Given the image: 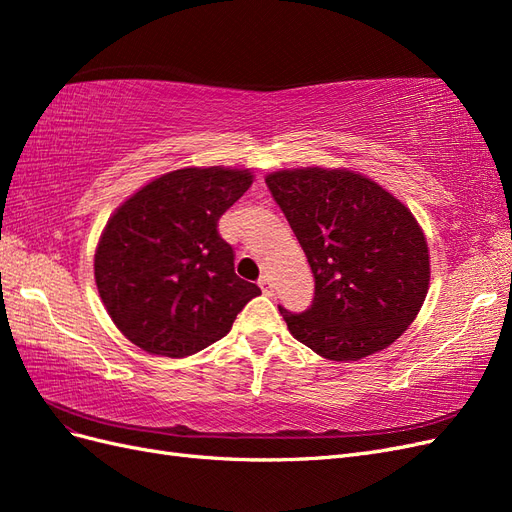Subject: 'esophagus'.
Returning <instances> with one entry per match:
<instances>
[{
    "instance_id": "34e87169",
    "label": "esophagus",
    "mask_w": 512,
    "mask_h": 512,
    "mask_svg": "<svg viewBox=\"0 0 512 512\" xmlns=\"http://www.w3.org/2000/svg\"><path fill=\"white\" fill-rule=\"evenodd\" d=\"M258 286L262 288V292H265V294H273V282H271V275H262L260 277V280H258Z\"/></svg>"
}]
</instances>
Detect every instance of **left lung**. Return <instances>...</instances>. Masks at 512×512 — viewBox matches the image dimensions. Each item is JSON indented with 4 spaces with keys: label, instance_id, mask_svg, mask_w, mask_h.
Returning <instances> with one entry per match:
<instances>
[{
    "label": "left lung",
    "instance_id": "1",
    "mask_svg": "<svg viewBox=\"0 0 512 512\" xmlns=\"http://www.w3.org/2000/svg\"><path fill=\"white\" fill-rule=\"evenodd\" d=\"M267 188L314 273V301L288 331L329 361H359L391 346L429 290V250L412 211L346 168H292Z\"/></svg>",
    "mask_w": 512,
    "mask_h": 512
}]
</instances>
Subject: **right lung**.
Instances as JSON below:
<instances>
[{
    "instance_id": "obj_1",
    "label": "right lung",
    "mask_w": 512,
    "mask_h": 512,
    "mask_svg": "<svg viewBox=\"0 0 512 512\" xmlns=\"http://www.w3.org/2000/svg\"><path fill=\"white\" fill-rule=\"evenodd\" d=\"M247 168H181L149 181L108 220L96 247L100 299L149 354L183 359L222 339L260 288L235 273L218 222L247 192Z\"/></svg>"
}]
</instances>
